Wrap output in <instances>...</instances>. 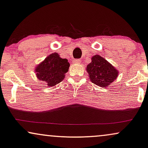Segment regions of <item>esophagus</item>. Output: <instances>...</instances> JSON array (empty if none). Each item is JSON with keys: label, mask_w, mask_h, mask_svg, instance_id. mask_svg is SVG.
<instances>
[{"label": "esophagus", "mask_w": 148, "mask_h": 148, "mask_svg": "<svg viewBox=\"0 0 148 148\" xmlns=\"http://www.w3.org/2000/svg\"><path fill=\"white\" fill-rule=\"evenodd\" d=\"M73 61H74V63H76V64H79L80 63V59H75V60H74Z\"/></svg>", "instance_id": "34e87169"}]
</instances>
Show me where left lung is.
Returning a JSON list of instances; mask_svg holds the SVG:
<instances>
[{"label": "left lung", "mask_w": 148, "mask_h": 148, "mask_svg": "<svg viewBox=\"0 0 148 148\" xmlns=\"http://www.w3.org/2000/svg\"><path fill=\"white\" fill-rule=\"evenodd\" d=\"M87 71L91 81L103 88L113 83L118 76V70L98 55L91 58V62L87 66Z\"/></svg>", "instance_id": "8db88e82"}]
</instances>
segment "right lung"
<instances>
[{"label":"right lung","mask_w":148,"mask_h":148,"mask_svg":"<svg viewBox=\"0 0 148 148\" xmlns=\"http://www.w3.org/2000/svg\"><path fill=\"white\" fill-rule=\"evenodd\" d=\"M69 67L68 59H62L55 52L48 56L44 61L37 65L35 71L39 80L46 83L49 87H52L63 81Z\"/></svg>","instance_id":"obj_1"}]
</instances>
